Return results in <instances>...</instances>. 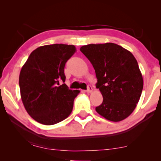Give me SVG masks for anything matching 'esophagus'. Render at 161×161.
Instances as JSON below:
<instances>
[{
	"label": "esophagus",
	"instance_id": "1",
	"mask_svg": "<svg viewBox=\"0 0 161 161\" xmlns=\"http://www.w3.org/2000/svg\"><path fill=\"white\" fill-rule=\"evenodd\" d=\"M93 91V88L91 85H89L88 86V88H87V90H86V92L87 93H91V92Z\"/></svg>",
	"mask_w": 161,
	"mask_h": 161
}]
</instances>
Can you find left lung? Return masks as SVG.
<instances>
[{"label": "left lung", "instance_id": "obj_1", "mask_svg": "<svg viewBox=\"0 0 161 161\" xmlns=\"http://www.w3.org/2000/svg\"><path fill=\"white\" fill-rule=\"evenodd\" d=\"M80 50L92 63L103 101L96 111L112 122L133 113L139 101L144 81L137 61L128 50L114 43L90 44Z\"/></svg>", "mask_w": 161, "mask_h": 161}]
</instances>
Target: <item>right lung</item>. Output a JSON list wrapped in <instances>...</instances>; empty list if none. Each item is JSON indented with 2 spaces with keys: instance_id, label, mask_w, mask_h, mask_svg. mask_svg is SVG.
Segmentation results:
<instances>
[{
  "instance_id": "1",
  "label": "right lung",
  "mask_w": 161,
  "mask_h": 161,
  "mask_svg": "<svg viewBox=\"0 0 161 161\" xmlns=\"http://www.w3.org/2000/svg\"><path fill=\"white\" fill-rule=\"evenodd\" d=\"M76 51L74 45L54 44L34 50L19 77L21 99L28 114L41 124L52 125L65 119L80 93L65 84V64ZM63 81L62 85L59 82Z\"/></svg>"
}]
</instances>
